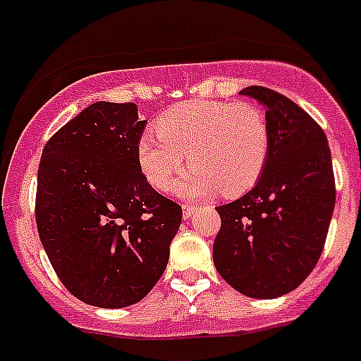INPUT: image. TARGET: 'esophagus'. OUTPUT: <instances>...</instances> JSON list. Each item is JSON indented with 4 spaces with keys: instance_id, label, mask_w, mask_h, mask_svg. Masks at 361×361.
Masks as SVG:
<instances>
[{
    "instance_id": "esophagus-1",
    "label": "esophagus",
    "mask_w": 361,
    "mask_h": 361,
    "mask_svg": "<svg viewBox=\"0 0 361 361\" xmlns=\"http://www.w3.org/2000/svg\"><path fill=\"white\" fill-rule=\"evenodd\" d=\"M197 211V207L195 205H183V218L184 219H190L191 216H193V212Z\"/></svg>"
}]
</instances>
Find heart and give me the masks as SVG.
Instances as JSON below:
<instances>
[{
    "label": "heart",
    "mask_w": 361,
    "mask_h": 361,
    "mask_svg": "<svg viewBox=\"0 0 361 361\" xmlns=\"http://www.w3.org/2000/svg\"><path fill=\"white\" fill-rule=\"evenodd\" d=\"M271 127L250 102L188 101L168 109L138 140V164L156 190L175 184L183 197H239L257 184L269 159Z\"/></svg>",
    "instance_id": "b5f03b06"
}]
</instances>
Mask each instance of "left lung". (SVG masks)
Returning <instances> with one entry per match:
<instances>
[{
	"label": "left lung",
	"mask_w": 361,
	"mask_h": 361,
	"mask_svg": "<svg viewBox=\"0 0 361 361\" xmlns=\"http://www.w3.org/2000/svg\"><path fill=\"white\" fill-rule=\"evenodd\" d=\"M266 108L269 159L255 188L219 205L212 259L228 286L257 300L296 289L324 248L335 209L331 152L317 122L286 95L246 87Z\"/></svg>",
	"instance_id": "left-lung-1"
}]
</instances>
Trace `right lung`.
<instances>
[{
    "instance_id": "add662e5",
    "label": "right lung",
    "mask_w": 361,
    "mask_h": 361,
    "mask_svg": "<svg viewBox=\"0 0 361 361\" xmlns=\"http://www.w3.org/2000/svg\"><path fill=\"white\" fill-rule=\"evenodd\" d=\"M147 120L133 102L99 101L51 136L37 173L40 241L68 293L123 308L150 293L170 257L183 207L138 164Z\"/></svg>"
}]
</instances>
